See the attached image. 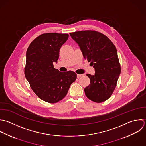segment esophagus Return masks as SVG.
I'll list each match as a JSON object with an SVG mask.
<instances>
[{
  "mask_svg": "<svg viewBox=\"0 0 146 146\" xmlns=\"http://www.w3.org/2000/svg\"><path fill=\"white\" fill-rule=\"evenodd\" d=\"M82 76H83V74H77V78L81 77Z\"/></svg>",
  "mask_w": 146,
  "mask_h": 146,
  "instance_id": "obj_1",
  "label": "esophagus"
}]
</instances>
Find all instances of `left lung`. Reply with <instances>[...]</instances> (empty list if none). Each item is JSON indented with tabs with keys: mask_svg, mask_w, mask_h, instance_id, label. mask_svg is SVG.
<instances>
[{
	"mask_svg": "<svg viewBox=\"0 0 146 146\" xmlns=\"http://www.w3.org/2000/svg\"><path fill=\"white\" fill-rule=\"evenodd\" d=\"M78 44L84 57L95 69V74H87L90 84L84 89L91 101L100 103L109 99L114 91L121 72L116 47L103 33L94 30L69 33Z\"/></svg>",
	"mask_w": 146,
	"mask_h": 146,
	"instance_id": "left-lung-1",
	"label": "left lung"
}]
</instances>
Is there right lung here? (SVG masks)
Listing matches in <instances>:
<instances>
[{
    "instance_id": "1",
    "label": "right lung",
    "mask_w": 146,
    "mask_h": 146,
    "mask_svg": "<svg viewBox=\"0 0 146 146\" xmlns=\"http://www.w3.org/2000/svg\"><path fill=\"white\" fill-rule=\"evenodd\" d=\"M69 36L68 33L56 32L41 34L31 42L26 52L25 78L34 93L48 103L62 100L77 78L74 72H61L53 66Z\"/></svg>"
}]
</instances>
